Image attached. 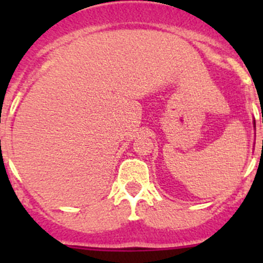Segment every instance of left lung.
<instances>
[{
	"label": "left lung",
	"mask_w": 263,
	"mask_h": 263,
	"mask_svg": "<svg viewBox=\"0 0 263 263\" xmlns=\"http://www.w3.org/2000/svg\"><path fill=\"white\" fill-rule=\"evenodd\" d=\"M262 122H263V117H262ZM253 127L254 129H256V121H254V119H253Z\"/></svg>",
	"instance_id": "8db88e82"
}]
</instances>
